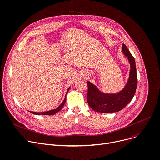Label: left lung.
<instances>
[{
    "label": "left lung",
    "mask_w": 160,
    "mask_h": 160,
    "mask_svg": "<svg viewBox=\"0 0 160 160\" xmlns=\"http://www.w3.org/2000/svg\"><path fill=\"white\" fill-rule=\"evenodd\" d=\"M122 51L127 57L131 65L129 77L125 88L114 94L101 92L94 84L88 81V91L87 101L90 108L96 112L112 113L123 109L133 98L136 92L138 78L135 60L126 46L123 44Z\"/></svg>",
    "instance_id": "left-lung-1"
}]
</instances>
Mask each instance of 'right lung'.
Returning a JSON list of instances; mask_svg holds the SVG:
<instances>
[{"mask_svg":"<svg viewBox=\"0 0 160 160\" xmlns=\"http://www.w3.org/2000/svg\"><path fill=\"white\" fill-rule=\"evenodd\" d=\"M70 89V87L69 88V89H68L67 91V92H66V94L68 93V92L69 91ZM66 97L64 98V100H63V101L62 102V103L58 106V107L55 109H53V110H50V111H45V112H33V111H29L31 113H33L34 114H37V115H52V114H55L56 113H57L58 112H59L62 109V108L63 107V105H64L65 103H66Z\"/></svg>","mask_w":160,"mask_h":160,"instance_id":"add662e5","label":"right lung"}]
</instances>
